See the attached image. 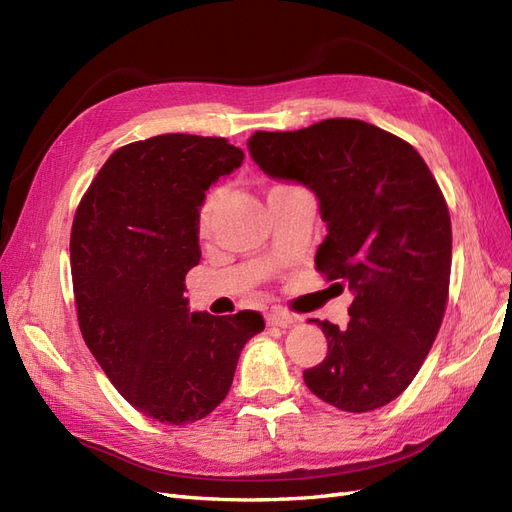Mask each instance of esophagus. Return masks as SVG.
I'll list each match as a JSON object with an SVG mask.
<instances>
[{"label":"esophagus","instance_id":"34e87169","mask_svg":"<svg viewBox=\"0 0 512 512\" xmlns=\"http://www.w3.org/2000/svg\"><path fill=\"white\" fill-rule=\"evenodd\" d=\"M265 318H267L269 327H282V329L290 327V324L294 322V318L288 312H282V309H273V312H269Z\"/></svg>","mask_w":512,"mask_h":512}]
</instances>
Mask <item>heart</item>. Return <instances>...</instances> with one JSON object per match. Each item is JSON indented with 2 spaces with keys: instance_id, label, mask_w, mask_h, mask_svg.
Returning a JSON list of instances; mask_svg holds the SVG:
<instances>
[{
  "instance_id": "heart-1",
  "label": "heart",
  "mask_w": 512,
  "mask_h": 512,
  "mask_svg": "<svg viewBox=\"0 0 512 512\" xmlns=\"http://www.w3.org/2000/svg\"><path fill=\"white\" fill-rule=\"evenodd\" d=\"M277 188H288V185H273L271 190H277ZM215 209H218V198H215L213 194H209L203 200V205H200V209H198V230L200 232H207L209 230Z\"/></svg>"
}]
</instances>
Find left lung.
I'll use <instances>...</instances> for the list:
<instances>
[{
	"instance_id": "obj_1",
	"label": "left lung",
	"mask_w": 512,
	"mask_h": 512,
	"mask_svg": "<svg viewBox=\"0 0 512 512\" xmlns=\"http://www.w3.org/2000/svg\"><path fill=\"white\" fill-rule=\"evenodd\" d=\"M269 177L307 185L329 232L316 271L348 286V327L312 320L327 356L303 371L307 389L344 412H371L408 389L448 301L453 232L436 177L410 143L361 119H324L294 132H254Z\"/></svg>"
}]
</instances>
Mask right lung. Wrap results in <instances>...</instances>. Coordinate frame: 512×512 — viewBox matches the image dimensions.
I'll use <instances>...</instances> for the list:
<instances>
[{
  "mask_svg": "<svg viewBox=\"0 0 512 512\" xmlns=\"http://www.w3.org/2000/svg\"><path fill=\"white\" fill-rule=\"evenodd\" d=\"M220 136L162 134L119 147L74 213L70 269L87 348L132 408L188 425L230 391L258 312L190 314L185 273L198 265V207L243 162Z\"/></svg>",
  "mask_w": 512,
  "mask_h": 512,
  "instance_id": "right-lung-1",
  "label": "right lung"
}]
</instances>
